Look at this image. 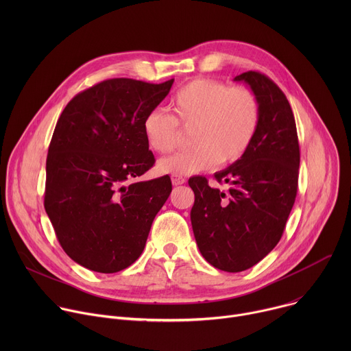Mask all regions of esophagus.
<instances>
[{
	"label": "esophagus",
	"instance_id": "esophagus-1",
	"mask_svg": "<svg viewBox=\"0 0 351 351\" xmlns=\"http://www.w3.org/2000/svg\"><path fill=\"white\" fill-rule=\"evenodd\" d=\"M172 184L173 186H179V184H183L186 182V179L183 176H179V175H172Z\"/></svg>",
	"mask_w": 351,
	"mask_h": 351
}]
</instances>
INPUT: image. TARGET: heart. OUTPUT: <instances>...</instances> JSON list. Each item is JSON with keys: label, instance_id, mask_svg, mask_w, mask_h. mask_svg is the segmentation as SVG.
<instances>
[{"label": "heart", "instance_id": "heart-1", "mask_svg": "<svg viewBox=\"0 0 351 351\" xmlns=\"http://www.w3.org/2000/svg\"><path fill=\"white\" fill-rule=\"evenodd\" d=\"M171 108L173 117L153 110L143 119L148 147L162 154L172 152L180 140L178 123L193 128L191 148L160 160L158 171L168 175H190L218 162L237 161L252 144L260 122V106L252 90L211 79H195L183 86L173 95Z\"/></svg>", "mask_w": 351, "mask_h": 351}]
</instances>
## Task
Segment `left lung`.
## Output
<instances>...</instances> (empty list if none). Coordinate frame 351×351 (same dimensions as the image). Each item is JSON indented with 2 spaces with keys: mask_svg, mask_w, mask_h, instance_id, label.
<instances>
[{
  "mask_svg": "<svg viewBox=\"0 0 351 351\" xmlns=\"http://www.w3.org/2000/svg\"><path fill=\"white\" fill-rule=\"evenodd\" d=\"M233 80L254 93L258 128L243 157L214 175L228 191L208 186L202 176L189 179L194 191L190 219L206 261L221 271L241 272L268 256L283 234L297 194L300 148L283 91L260 72Z\"/></svg>",
  "mask_w": 351,
  "mask_h": 351,
  "instance_id": "8db88e82",
  "label": "left lung"
}]
</instances>
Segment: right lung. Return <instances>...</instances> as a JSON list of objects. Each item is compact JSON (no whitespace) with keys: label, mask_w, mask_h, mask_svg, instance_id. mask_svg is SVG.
I'll return each instance as SVG.
<instances>
[{"label":"right lung","mask_w":351,"mask_h":351,"mask_svg":"<svg viewBox=\"0 0 351 351\" xmlns=\"http://www.w3.org/2000/svg\"><path fill=\"white\" fill-rule=\"evenodd\" d=\"M173 79L153 84L110 79L75 95L62 111L45 164L44 208L64 252L101 274L130 267L172 191L169 176L133 182L156 162L143 119Z\"/></svg>","instance_id":"obj_1"}]
</instances>
